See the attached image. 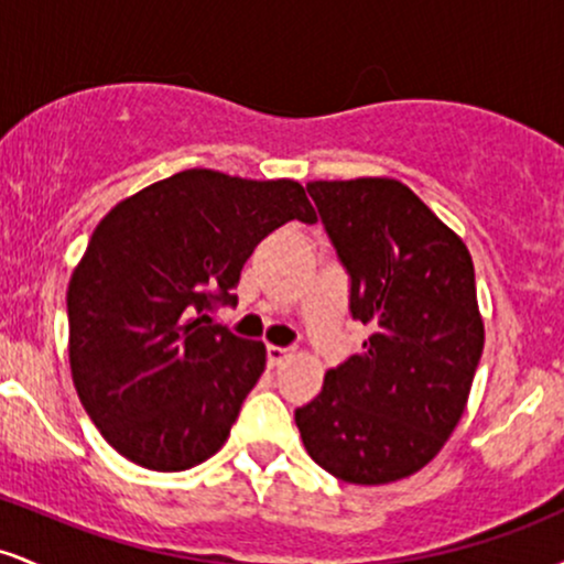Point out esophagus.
Wrapping results in <instances>:
<instances>
[{
	"mask_svg": "<svg viewBox=\"0 0 564 564\" xmlns=\"http://www.w3.org/2000/svg\"><path fill=\"white\" fill-rule=\"evenodd\" d=\"M286 358H289V349L286 347H275V345L268 347V366L270 368H278Z\"/></svg>",
	"mask_w": 564,
	"mask_h": 564,
	"instance_id": "1",
	"label": "esophagus"
}]
</instances>
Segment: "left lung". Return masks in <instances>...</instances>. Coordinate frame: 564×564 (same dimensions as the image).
<instances>
[{"label": "left lung", "instance_id": "obj_1", "mask_svg": "<svg viewBox=\"0 0 564 564\" xmlns=\"http://www.w3.org/2000/svg\"><path fill=\"white\" fill-rule=\"evenodd\" d=\"M307 193L352 281V318L371 336L296 408L302 443L345 482L403 480L437 456L467 408L485 345L475 264L400 180H315Z\"/></svg>", "mask_w": 564, "mask_h": 564}]
</instances>
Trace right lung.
Returning a JSON list of instances; mask_svg holds the SVG:
<instances>
[{"label": "right lung", "instance_id": "right-lung-1", "mask_svg": "<svg viewBox=\"0 0 564 564\" xmlns=\"http://www.w3.org/2000/svg\"><path fill=\"white\" fill-rule=\"evenodd\" d=\"M289 219H318L294 180L185 170L97 223L68 281V364L84 411L129 462L183 471L225 445L268 349L206 310L236 302L254 246Z\"/></svg>", "mask_w": 564, "mask_h": 564}]
</instances>
